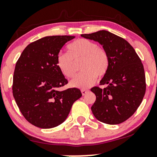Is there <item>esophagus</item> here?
Segmentation results:
<instances>
[{
    "instance_id": "esophagus-1",
    "label": "esophagus",
    "mask_w": 157,
    "mask_h": 157,
    "mask_svg": "<svg viewBox=\"0 0 157 157\" xmlns=\"http://www.w3.org/2000/svg\"><path fill=\"white\" fill-rule=\"evenodd\" d=\"M81 92H82V95H86V94L89 92V91H88V90H86V89H82V90H81Z\"/></svg>"
}]
</instances>
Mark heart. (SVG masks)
<instances>
[{
  "label": "heart",
  "instance_id": "1",
  "mask_svg": "<svg viewBox=\"0 0 157 157\" xmlns=\"http://www.w3.org/2000/svg\"><path fill=\"white\" fill-rule=\"evenodd\" d=\"M68 54H60L57 57V66L66 78L75 77L76 64L82 63V71L70 82L71 87L88 89L97 77L105 76L109 68V57L103 48L88 39H78L67 46Z\"/></svg>",
  "mask_w": 157,
  "mask_h": 157
}]
</instances>
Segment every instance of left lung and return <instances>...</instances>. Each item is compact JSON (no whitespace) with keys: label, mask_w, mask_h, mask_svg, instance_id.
<instances>
[{"label":"left lung","mask_w":157,"mask_h":157,"mask_svg":"<svg viewBox=\"0 0 157 157\" xmlns=\"http://www.w3.org/2000/svg\"><path fill=\"white\" fill-rule=\"evenodd\" d=\"M101 44L109 57V68L100 81L104 89L94 87L96 95L91 106L99 121L117 125L131 117L140 105L146 90L143 65L128 41L111 32L101 30L81 35Z\"/></svg>","instance_id":"left-lung-1"}]
</instances>
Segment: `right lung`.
Listing matches in <instances>:
<instances>
[{"mask_svg":"<svg viewBox=\"0 0 157 157\" xmlns=\"http://www.w3.org/2000/svg\"><path fill=\"white\" fill-rule=\"evenodd\" d=\"M75 36H47L25 48L15 65L12 93L23 116L40 128H52L67 118L73 103L82 97L76 88L58 91L68 83L57 57Z\"/></svg>","mask_w":157,"mask_h":157,"instance_id":"add662e5","label":"right lung"}]
</instances>
